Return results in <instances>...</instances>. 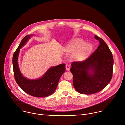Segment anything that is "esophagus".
<instances>
[{"label": "esophagus", "instance_id": "34e87169", "mask_svg": "<svg viewBox=\"0 0 125 125\" xmlns=\"http://www.w3.org/2000/svg\"><path fill=\"white\" fill-rule=\"evenodd\" d=\"M65 68H66V70H67V71H69L70 70V67L69 66V65L68 64H66V66H65Z\"/></svg>", "mask_w": 125, "mask_h": 125}]
</instances>
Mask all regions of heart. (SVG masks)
<instances>
[{
	"label": "heart",
	"instance_id": "1",
	"mask_svg": "<svg viewBox=\"0 0 125 125\" xmlns=\"http://www.w3.org/2000/svg\"><path fill=\"white\" fill-rule=\"evenodd\" d=\"M92 49L93 45L91 43H86L85 41L80 38L73 39L63 47V50L67 53H72L75 51L73 58L79 61L86 59Z\"/></svg>",
	"mask_w": 125,
	"mask_h": 125
}]
</instances>
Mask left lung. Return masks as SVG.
Listing matches in <instances>:
<instances>
[{
  "mask_svg": "<svg viewBox=\"0 0 125 125\" xmlns=\"http://www.w3.org/2000/svg\"><path fill=\"white\" fill-rule=\"evenodd\" d=\"M99 45L86 60L71 63L73 85L80 93L90 94L104 89L112 78L114 59L105 41L96 35Z\"/></svg>",
  "mask_w": 125,
  "mask_h": 125,
  "instance_id": "1",
  "label": "left lung"
}]
</instances>
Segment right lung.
<instances>
[{"label":"right lung","instance_id":"obj_1","mask_svg":"<svg viewBox=\"0 0 125 125\" xmlns=\"http://www.w3.org/2000/svg\"><path fill=\"white\" fill-rule=\"evenodd\" d=\"M33 35L34 34L26 36L13 54L12 63L14 78L19 86L28 94L35 97H46L52 94L56 89L61 77L65 71V64L62 63L50 67L38 79L31 80L24 77L19 69L18 58L20 49Z\"/></svg>","mask_w":125,"mask_h":125}]
</instances>
